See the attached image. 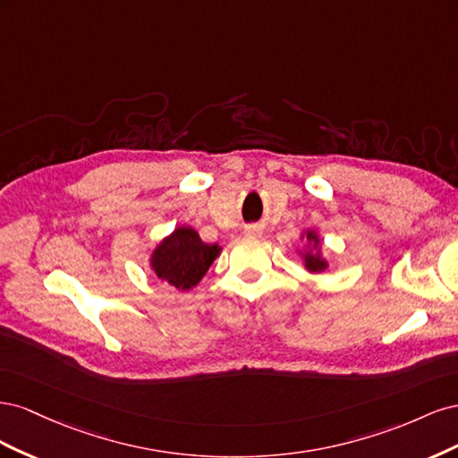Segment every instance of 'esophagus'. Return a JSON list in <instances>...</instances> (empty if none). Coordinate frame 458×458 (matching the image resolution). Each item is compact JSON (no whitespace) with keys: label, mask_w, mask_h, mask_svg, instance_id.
<instances>
[{"label":"esophagus","mask_w":458,"mask_h":458,"mask_svg":"<svg viewBox=\"0 0 458 458\" xmlns=\"http://www.w3.org/2000/svg\"><path fill=\"white\" fill-rule=\"evenodd\" d=\"M244 234H246V237H250V239H256L261 234V227L259 225H246Z\"/></svg>","instance_id":"34e87169"}]
</instances>
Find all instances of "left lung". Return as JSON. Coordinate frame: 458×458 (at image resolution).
I'll return each mask as SVG.
<instances>
[{"label": "left lung", "instance_id": "left-lung-1", "mask_svg": "<svg viewBox=\"0 0 458 458\" xmlns=\"http://www.w3.org/2000/svg\"><path fill=\"white\" fill-rule=\"evenodd\" d=\"M300 239L303 241V246L300 248L298 256L301 258V266L310 273H325L328 269V259L323 254V239L317 229H306Z\"/></svg>", "mask_w": 458, "mask_h": 458}]
</instances>
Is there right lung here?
Segmentation results:
<instances>
[{"mask_svg":"<svg viewBox=\"0 0 458 458\" xmlns=\"http://www.w3.org/2000/svg\"><path fill=\"white\" fill-rule=\"evenodd\" d=\"M221 254L219 244H206L199 233L182 225L164 237L148 256V267L160 281L177 290L197 286Z\"/></svg>","mask_w":458,"mask_h":458,"instance_id":"obj_1","label":"right lung"}]
</instances>
